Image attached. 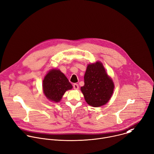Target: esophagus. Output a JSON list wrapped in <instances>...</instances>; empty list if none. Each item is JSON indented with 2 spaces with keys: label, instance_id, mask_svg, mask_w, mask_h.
<instances>
[{
  "label": "esophagus",
  "instance_id": "1",
  "mask_svg": "<svg viewBox=\"0 0 154 154\" xmlns=\"http://www.w3.org/2000/svg\"><path fill=\"white\" fill-rule=\"evenodd\" d=\"M73 88H74L75 90H77V89L79 88V85H78V84H74L73 85Z\"/></svg>",
  "mask_w": 154,
  "mask_h": 154
}]
</instances>
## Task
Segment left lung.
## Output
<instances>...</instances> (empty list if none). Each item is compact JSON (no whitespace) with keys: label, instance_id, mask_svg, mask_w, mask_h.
<instances>
[{"label":"left lung","instance_id":"8db88e82","mask_svg":"<svg viewBox=\"0 0 154 154\" xmlns=\"http://www.w3.org/2000/svg\"><path fill=\"white\" fill-rule=\"evenodd\" d=\"M87 103L94 107L106 104L114 90V83L100 62L89 64L84 75V85L81 88Z\"/></svg>","mask_w":154,"mask_h":154}]
</instances>
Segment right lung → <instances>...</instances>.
<instances>
[{"label": "right lung", "instance_id": "1", "mask_svg": "<svg viewBox=\"0 0 154 154\" xmlns=\"http://www.w3.org/2000/svg\"><path fill=\"white\" fill-rule=\"evenodd\" d=\"M72 87L66 76L59 70H51L45 76L43 81L45 95L54 102H60L65 92Z\"/></svg>", "mask_w": 154, "mask_h": 154}]
</instances>
